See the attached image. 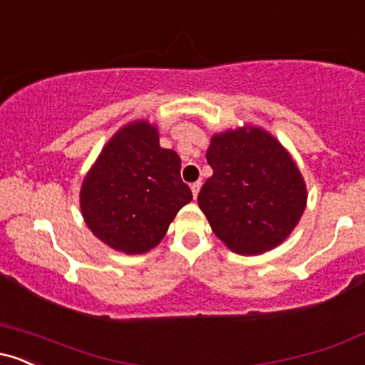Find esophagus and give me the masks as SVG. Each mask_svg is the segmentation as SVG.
<instances>
[{"label": "esophagus", "mask_w": 365, "mask_h": 365, "mask_svg": "<svg viewBox=\"0 0 365 365\" xmlns=\"http://www.w3.org/2000/svg\"><path fill=\"white\" fill-rule=\"evenodd\" d=\"M190 188H192V195H194V199H195L197 194H199V190H200V182H194L190 185Z\"/></svg>", "instance_id": "esophagus-1"}]
</instances>
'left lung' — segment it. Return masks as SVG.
Instances as JSON below:
<instances>
[{"label": "left lung", "instance_id": "obj_1", "mask_svg": "<svg viewBox=\"0 0 365 365\" xmlns=\"http://www.w3.org/2000/svg\"><path fill=\"white\" fill-rule=\"evenodd\" d=\"M212 175L197 202L233 252L257 255L283 244L307 206V187L282 142L252 125L211 137Z\"/></svg>", "mask_w": 365, "mask_h": 365}]
</instances>
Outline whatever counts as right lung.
I'll return each instance as SVG.
<instances>
[{"instance_id": "1", "label": "right lung", "mask_w": 365, "mask_h": 365, "mask_svg": "<svg viewBox=\"0 0 365 365\" xmlns=\"http://www.w3.org/2000/svg\"><path fill=\"white\" fill-rule=\"evenodd\" d=\"M180 166L178 154L159 145L156 125L148 120L123 125L81 187V211L94 237L123 254L154 249L192 200Z\"/></svg>"}]
</instances>
